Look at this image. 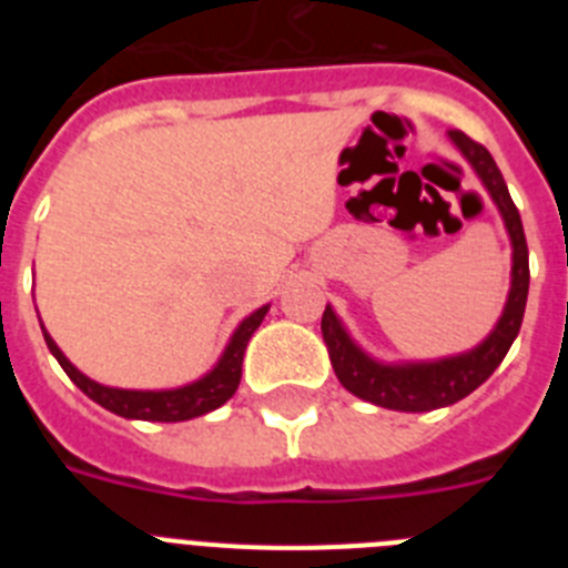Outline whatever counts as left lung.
I'll return each instance as SVG.
<instances>
[{
  "mask_svg": "<svg viewBox=\"0 0 568 568\" xmlns=\"http://www.w3.org/2000/svg\"><path fill=\"white\" fill-rule=\"evenodd\" d=\"M449 142L455 144L460 155L466 159L480 184L486 187L489 199L498 207L504 227L509 233L511 244V275H509V295H506L504 313L498 324L491 327L480 344L458 355H446L435 361H381L369 355L358 341L349 335L344 321L338 318L333 307L327 304L324 318H321V335L327 344L329 361L344 384L346 393L355 398L369 400L384 409L395 413H429L438 406L458 404L469 393H475L509 353L511 341L518 338L520 321H524L526 295H529V250H526L524 224L520 213L511 202L509 187L498 164L491 159L484 144L471 142L469 135L460 130H449Z\"/></svg>",
  "mask_w": 568,
  "mask_h": 568,
  "instance_id": "8db88e82",
  "label": "left lung"
}]
</instances>
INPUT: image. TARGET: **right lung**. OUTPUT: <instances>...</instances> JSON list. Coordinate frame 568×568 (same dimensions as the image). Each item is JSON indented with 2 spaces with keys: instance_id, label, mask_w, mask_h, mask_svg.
<instances>
[{
  "instance_id": "right-lung-1",
  "label": "right lung",
  "mask_w": 568,
  "mask_h": 568,
  "mask_svg": "<svg viewBox=\"0 0 568 568\" xmlns=\"http://www.w3.org/2000/svg\"><path fill=\"white\" fill-rule=\"evenodd\" d=\"M270 313V304L253 310L247 318H241L239 327L230 335L224 353L219 355V361L213 364L210 373H204L202 378L190 381L184 386H173V389H122V386H104L99 381L88 378L84 373H79L77 366L70 364L68 355L57 346V341L50 338V333L42 324V335L48 349L53 353V358L62 364V369L68 373V378L88 395L90 400H97L99 406L110 409L113 415H122L130 420H159V424H175V420H190L199 418V415H207L213 409H219L222 404H227L230 398L239 389L241 381V364H244V349H247L250 338H253L255 329L261 327L264 315Z\"/></svg>"
}]
</instances>
